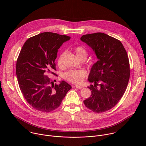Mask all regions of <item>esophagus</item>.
Here are the masks:
<instances>
[{
    "label": "esophagus",
    "instance_id": "esophagus-1",
    "mask_svg": "<svg viewBox=\"0 0 146 146\" xmlns=\"http://www.w3.org/2000/svg\"><path fill=\"white\" fill-rule=\"evenodd\" d=\"M74 87H76V88H78V89H81V88H82V87H81V86H78V85H76V86H74Z\"/></svg>",
    "mask_w": 146,
    "mask_h": 146
}]
</instances>
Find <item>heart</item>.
I'll return each instance as SVG.
<instances>
[{
  "label": "heart",
  "instance_id": "heart-1",
  "mask_svg": "<svg viewBox=\"0 0 146 146\" xmlns=\"http://www.w3.org/2000/svg\"><path fill=\"white\" fill-rule=\"evenodd\" d=\"M76 55L80 59H86L87 56L88 52L87 49L82 46H77L73 48ZM64 53H62L58 58L57 64L59 68H64L63 58ZM87 76V71L84 69L80 70H70L65 74V78L74 84H80L82 82Z\"/></svg>",
  "mask_w": 146,
  "mask_h": 146
}]
</instances>
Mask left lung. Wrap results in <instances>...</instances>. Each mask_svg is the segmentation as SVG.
Listing matches in <instances>:
<instances>
[{"label":"left lung","mask_w":146,"mask_h":146,"mask_svg":"<svg viewBox=\"0 0 146 146\" xmlns=\"http://www.w3.org/2000/svg\"><path fill=\"white\" fill-rule=\"evenodd\" d=\"M80 39L98 59L88 78L94 83L88 87L91 95L84 103L95 113L105 112L117 105L127 89L130 77L127 52L119 40L103 33L84 35Z\"/></svg>","instance_id":"left-lung-1"}]
</instances>
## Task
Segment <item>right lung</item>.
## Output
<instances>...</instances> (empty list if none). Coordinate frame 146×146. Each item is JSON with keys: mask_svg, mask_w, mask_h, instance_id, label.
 Instances as JSON below:
<instances>
[{"mask_svg": "<svg viewBox=\"0 0 146 146\" xmlns=\"http://www.w3.org/2000/svg\"><path fill=\"white\" fill-rule=\"evenodd\" d=\"M70 38L55 33H41L29 38L20 51L16 64L18 84L26 100L37 110H55L72 88L64 81L54 84L47 75H56L53 72L58 50Z\"/></svg>", "mask_w": 146, "mask_h": 146, "instance_id": "right-lung-1", "label": "right lung"}]
</instances>
